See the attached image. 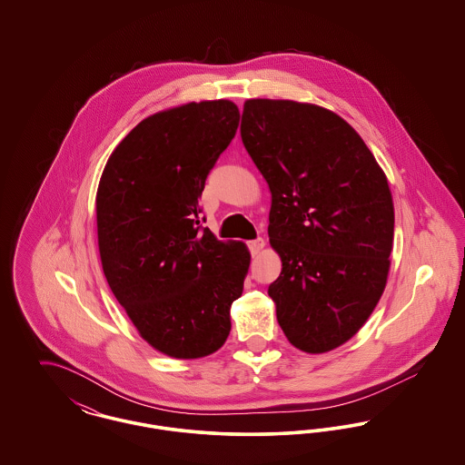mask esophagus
<instances>
[{
  "label": "esophagus",
  "mask_w": 465,
  "mask_h": 465,
  "mask_svg": "<svg viewBox=\"0 0 465 465\" xmlns=\"http://www.w3.org/2000/svg\"><path fill=\"white\" fill-rule=\"evenodd\" d=\"M263 247H265V239H262V237H258V239H254V241L249 242V249H251L252 254H258Z\"/></svg>",
  "instance_id": "34e87169"
}]
</instances>
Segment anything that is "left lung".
Wrapping results in <instances>:
<instances>
[{
    "mask_svg": "<svg viewBox=\"0 0 465 465\" xmlns=\"http://www.w3.org/2000/svg\"><path fill=\"white\" fill-rule=\"evenodd\" d=\"M241 137L272 193L268 235L282 272L268 286L289 341L309 354L351 340L389 273L394 205L361 135L332 111L249 99Z\"/></svg>",
    "mask_w": 465,
    "mask_h": 465,
    "instance_id": "1",
    "label": "left lung"
}]
</instances>
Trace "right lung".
Here are the masks:
<instances>
[{"label": "right lung", "mask_w": 465, "mask_h": 465, "mask_svg": "<svg viewBox=\"0 0 465 465\" xmlns=\"http://www.w3.org/2000/svg\"><path fill=\"white\" fill-rule=\"evenodd\" d=\"M239 120L224 99L152 114L116 146L99 183L106 281L141 336L176 359L216 352L242 294L247 249L220 242L199 218L205 179Z\"/></svg>", "instance_id": "add662e5"}]
</instances>
